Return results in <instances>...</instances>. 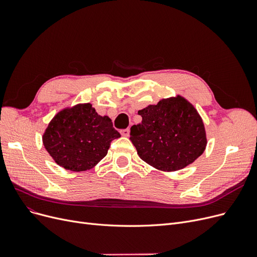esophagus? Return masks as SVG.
<instances>
[{
    "label": "esophagus",
    "mask_w": 257,
    "mask_h": 257,
    "mask_svg": "<svg viewBox=\"0 0 257 257\" xmlns=\"http://www.w3.org/2000/svg\"><path fill=\"white\" fill-rule=\"evenodd\" d=\"M129 133H130V130H129V129H124V130L120 131V135H121L122 137H129Z\"/></svg>",
    "instance_id": "obj_1"
}]
</instances>
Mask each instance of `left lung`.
Here are the masks:
<instances>
[{
  "label": "left lung",
  "mask_w": 257,
  "mask_h": 257,
  "mask_svg": "<svg viewBox=\"0 0 257 257\" xmlns=\"http://www.w3.org/2000/svg\"><path fill=\"white\" fill-rule=\"evenodd\" d=\"M142 122L130 129V141L140 158L153 168L172 172L192 164L207 146L202 116L195 107L176 95L139 110Z\"/></svg>",
  "instance_id": "obj_1"
}]
</instances>
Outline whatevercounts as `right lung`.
Returning <instances> with one entry per match:
<instances>
[{
	"label": "right lung",
	"mask_w": 257,
	"mask_h": 257,
	"mask_svg": "<svg viewBox=\"0 0 257 257\" xmlns=\"http://www.w3.org/2000/svg\"><path fill=\"white\" fill-rule=\"evenodd\" d=\"M119 137L109 116L97 114L90 103H83L60 110L49 121L42 141L60 167L82 172L101 162L110 143Z\"/></svg>",
	"instance_id": "1"
}]
</instances>
